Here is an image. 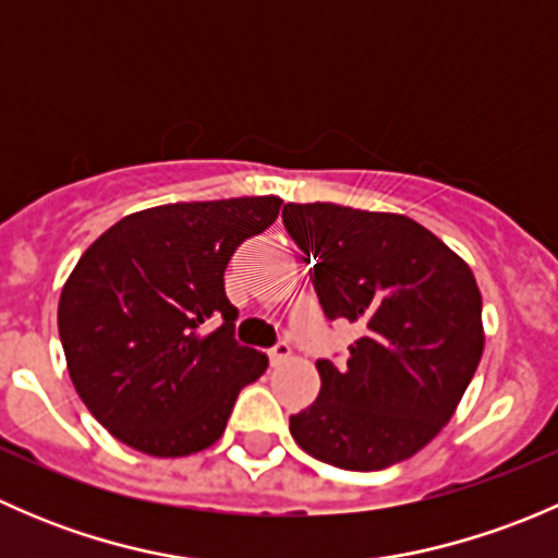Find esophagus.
Here are the masks:
<instances>
[{
	"mask_svg": "<svg viewBox=\"0 0 558 558\" xmlns=\"http://www.w3.org/2000/svg\"><path fill=\"white\" fill-rule=\"evenodd\" d=\"M267 356H269V362H272V364H280V362H283V359L291 356V345L286 340L275 342V345L267 351Z\"/></svg>",
	"mask_w": 558,
	"mask_h": 558,
	"instance_id": "1",
	"label": "esophagus"
}]
</instances>
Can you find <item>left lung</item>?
<instances>
[{
	"label": "left lung",
	"mask_w": 558,
	"mask_h": 558,
	"mask_svg": "<svg viewBox=\"0 0 558 558\" xmlns=\"http://www.w3.org/2000/svg\"><path fill=\"white\" fill-rule=\"evenodd\" d=\"M329 320L362 337L345 364L315 362L318 399L291 415L296 446L373 472L418 453L451 421L483 353L475 275L440 238L397 213L313 202L283 207Z\"/></svg>",
	"instance_id": "left-lung-1"
}]
</instances>
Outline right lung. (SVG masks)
I'll list each match as a JSON object with an SVG mask.
<instances>
[{"label": "right lung", "mask_w": 558, "mask_h": 558, "mask_svg": "<svg viewBox=\"0 0 558 558\" xmlns=\"http://www.w3.org/2000/svg\"><path fill=\"white\" fill-rule=\"evenodd\" d=\"M280 205L238 196L150 207L121 218L75 264L59 337L75 391L116 440L172 459L223 435L238 393L267 369L264 353L234 340L223 272Z\"/></svg>", "instance_id": "add662e5"}]
</instances>
